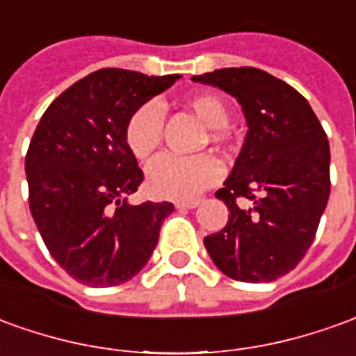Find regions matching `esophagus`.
Returning <instances> with one entry per match:
<instances>
[{"label": "esophagus", "mask_w": 356, "mask_h": 356, "mask_svg": "<svg viewBox=\"0 0 356 356\" xmlns=\"http://www.w3.org/2000/svg\"><path fill=\"white\" fill-rule=\"evenodd\" d=\"M197 205H200V200H190V202L176 203V207H178V209H193V207H197Z\"/></svg>", "instance_id": "1"}]
</instances>
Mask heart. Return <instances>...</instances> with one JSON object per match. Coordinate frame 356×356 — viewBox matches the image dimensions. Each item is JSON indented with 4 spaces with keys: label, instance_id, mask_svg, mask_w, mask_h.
Returning <instances> with one entry per match:
<instances>
[{
    "label": "heart",
    "instance_id": "1",
    "mask_svg": "<svg viewBox=\"0 0 356 356\" xmlns=\"http://www.w3.org/2000/svg\"><path fill=\"white\" fill-rule=\"evenodd\" d=\"M186 108L209 129L213 145H229L230 110L229 104L213 92H200L186 99ZM164 114L156 102H145L129 116L124 131L126 147L137 161H147L163 141ZM222 164L213 154L180 159L163 154L147 168V190L159 200H192L203 190L219 182Z\"/></svg>",
    "mask_w": 356,
    "mask_h": 356
}]
</instances>
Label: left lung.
<instances>
[{"label": "left lung", "instance_id": "1", "mask_svg": "<svg viewBox=\"0 0 356 356\" xmlns=\"http://www.w3.org/2000/svg\"><path fill=\"white\" fill-rule=\"evenodd\" d=\"M238 100L248 134L215 197L227 227L203 238L230 279L269 283L286 275L312 246L330 200V143L308 100L267 71L227 67L193 75Z\"/></svg>", "mask_w": 356, "mask_h": 356}]
</instances>
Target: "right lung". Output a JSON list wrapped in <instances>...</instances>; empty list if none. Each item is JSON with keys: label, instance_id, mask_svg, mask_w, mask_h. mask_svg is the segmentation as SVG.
Masks as SVG:
<instances>
[{"label": "right lung", "instance_id": "right-lung-1", "mask_svg": "<svg viewBox=\"0 0 356 356\" xmlns=\"http://www.w3.org/2000/svg\"><path fill=\"white\" fill-rule=\"evenodd\" d=\"M176 79L99 70L63 90L40 118L24 159L29 205L51 257L83 285L136 277L174 211L168 202L127 203L143 172L124 131L137 108Z\"/></svg>", "mask_w": 356, "mask_h": 356}]
</instances>
